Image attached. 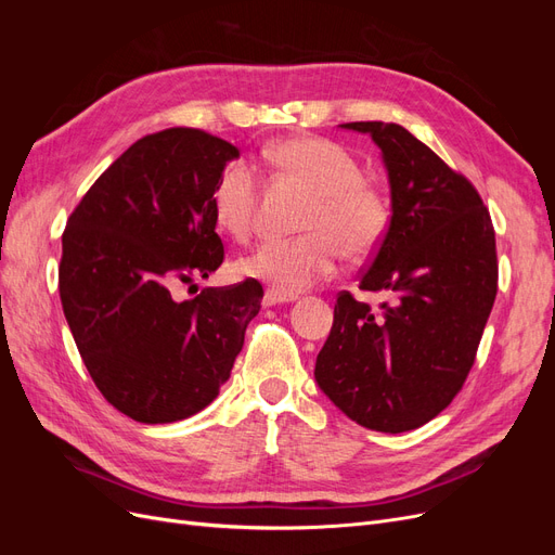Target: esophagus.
Returning a JSON list of instances; mask_svg holds the SVG:
<instances>
[{
    "instance_id": "34e87169",
    "label": "esophagus",
    "mask_w": 555,
    "mask_h": 555,
    "mask_svg": "<svg viewBox=\"0 0 555 555\" xmlns=\"http://www.w3.org/2000/svg\"><path fill=\"white\" fill-rule=\"evenodd\" d=\"M292 300H296L294 294H284V292H278V289H266V294H263V306L292 304Z\"/></svg>"
}]
</instances>
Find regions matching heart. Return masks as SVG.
Segmentation results:
<instances>
[{
  "mask_svg": "<svg viewBox=\"0 0 555 555\" xmlns=\"http://www.w3.org/2000/svg\"><path fill=\"white\" fill-rule=\"evenodd\" d=\"M273 169L310 192L296 238H273L238 261L243 275L294 294L338 273L343 255L365 259L382 245L391 222L389 198L361 178L359 159L343 145L319 137H298L263 150ZM259 178L247 162H231L210 190L212 217L233 238L255 229Z\"/></svg>",
  "mask_w": 555,
  "mask_h": 555,
  "instance_id": "b5f03b06",
  "label": "heart"
}]
</instances>
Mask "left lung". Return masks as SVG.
<instances>
[{"instance_id":"1","label":"left lung","mask_w":555,"mask_h":555,"mask_svg":"<svg viewBox=\"0 0 555 555\" xmlns=\"http://www.w3.org/2000/svg\"><path fill=\"white\" fill-rule=\"evenodd\" d=\"M371 133L391 182V222L361 271L386 292L379 312L340 292L314 377L351 422L414 430L459 396L498 294L495 229L475 184L396 122H347Z\"/></svg>"}]
</instances>
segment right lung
Instances as JSON below:
<instances>
[{"instance_id": "add662e5", "label": "right lung", "mask_w": 555, "mask_h": 555, "mask_svg": "<svg viewBox=\"0 0 555 555\" xmlns=\"http://www.w3.org/2000/svg\"><path fill=\"white\" fill-rule=\"evenodd\" d=\"M238 147L204 129L147 133L94 180L62 233L60 298L80 359L115 410L171 424L229 379L261 310L257 280L173 300L180 282L224 261L210 208Z\"/></svg>"}]
</instances>
